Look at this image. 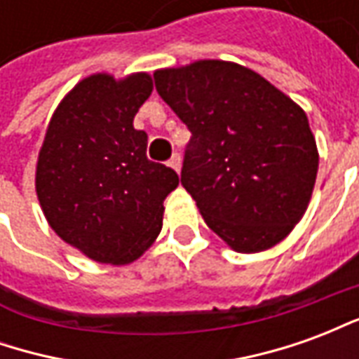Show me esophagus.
I'll return each mask as SVG.
<instances>
[{"label": "esophagus", "mask_w": 359, "mask_h": 359, "mask_svg": "<svg viewBox=\"0 0 359 359\" xmlns=\"http://www.w3.org/2000/svg\"><path fill=\"white\" fill-rule=\"evenodd\" d=\"M169 165H171L172 169L177 172H180V167H182V157L179 156V154H172L171 161H169Z\"/></svg>", "instance_id": "obj_1"}]
</instances>
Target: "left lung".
<instances>
[{"instance_id": "left-lung-1", "label": "left lung", "mask_w": 359, "mask_h": 359, "mask_svg": "<svg viewBox=\"0 0 359 359\" xmlns=\"http://www.w3.org/2000/svg\"><path fill=\"white\" fill-rule=\"evenodd\" d=\"M154 79L192 133L180 182L205 225L241 254L285 241L308 210L319 167L306 111L233 61L200 59Z\"/></svg>"}]
</instances>
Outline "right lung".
I'll return each mask as SVG.
<instances>
[{"label": "right lung", "mask_w": 359, "mask_h": 359, "mask_svg": "<svg viewBox=\"0 0 359 359\" xmlns=\"http://www.w3.org/2000/svg\"><path fill=\"white\" fill-rule=\"evenodd\" d=\"M154 90L148 73L90 74L59 102L36 163L48 225L97 264L128 265L156 242L179 175L146 156L134 115Z\"/></svg>", "instance_id": "obj_1"}]
</instances>
